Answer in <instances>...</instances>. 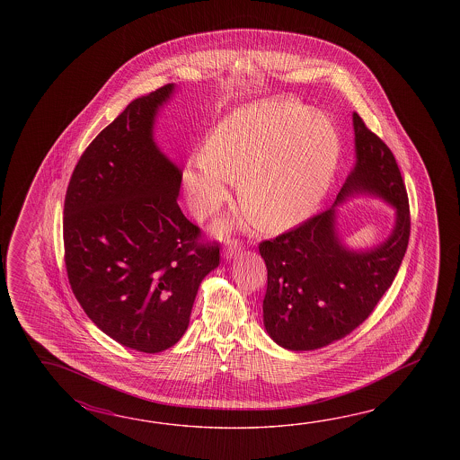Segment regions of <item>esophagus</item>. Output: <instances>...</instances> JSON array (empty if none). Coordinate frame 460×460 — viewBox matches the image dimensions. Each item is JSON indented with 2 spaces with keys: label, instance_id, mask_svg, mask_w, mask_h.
Instances as JSON below:
<instances>
[{
  "label": "esophagus",
  "instance_id": "obj_1",
  "mask_svg": "<svg viewBox=\"0 0 460 460\" xmlns=\"http://www.w3.org/2000/svg\"><path fill=\"white\" fill-rule=\"evenodd\" d=\"M240 250H242L240 243H238L236 240H230V242L226 244V248H224V258L230 260V258H234V256L240 253Z\"/></svg>",
  "mask_w": 460,
  "mask_h": 460
}]
</instances>
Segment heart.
<instances>
[{
  "label": "heart",
  "mask_w": 460,
  "mask_h": 460,
  "mask_svg": "<svg viewBox=\"0 0 460 460\" xmlns=\"http://www.w3.org/2000/svg\"><path fill=\"white\" fill-rule=\"evenodd\" d=\"M339 141L329 119L293 102H261L222 119L202 156L184 169L197 217L216 212L236 181L240 204L266 230H284L311 216L332 181Z\"/></svg>",
  "instance_id": "obj_1"
}]
</instances>
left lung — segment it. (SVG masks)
<instances>
[{
    "label": "left lung",
    "instance_id": "obj_1",
    "mask_svg": "<svg viewBox=\"0 0 460 460\" xmlns=\"http://www.w3.org/2000/svg\"><path fill=\"white\" fill-rule=\"evenodd\" d=\"M357 163L331 208L260 243L268 270L266 332L288 350L321 349L368 319L400 270L410 242V202L390 147L353 113ZM370 193L397 208L391 236L363 252L349 251L334 230V206Z\"/></svg>",
    "mask_w": 460,
    "mask_h": 460
}]
</instances>
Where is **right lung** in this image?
Returning a JSON list of instances; mask_svg holds the SVG:
<instances>
[{
  "mask_svg": "<svg viewBox=\"0 0 460 460\" xmlns=\"http://www.w3.org/2000/svg\"><path fill=\"white\" fill-rule=\"evenodd\" d=\"M174 84L137 98L88 145L64 204L70 288L102 332L133 350L179 342L202 279L220 263L177 196L182 174L155 143Z\"/></svg>",
  "mask_w": 460,
  "mask_h": 460,
  "instance_id": "add662e5",
  "label": "right lung"
}]
</instances>
